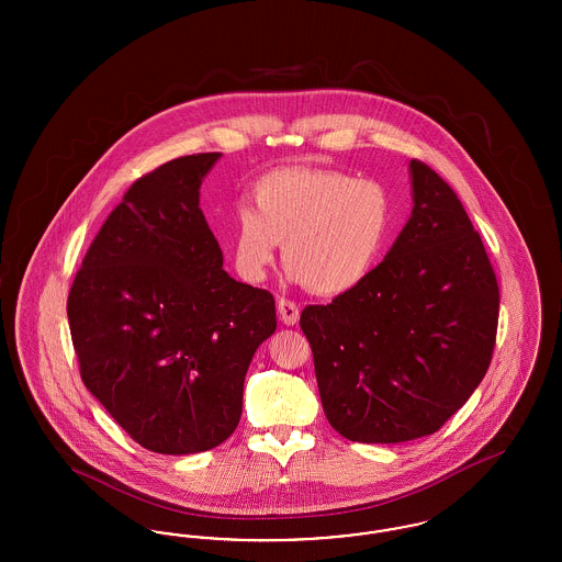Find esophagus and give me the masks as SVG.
<instances>
[{
  "mask_svg": "<svg viewBox=\"0 0 562 562\" xmlns=\"http://www.w3.org/2000/svg\"><path fill=\"white\" fill-rule=\"evenodd\" d=\"M278 316L286 326L296 324L299 322V307H296V303L289 301V299H280L278 301Z\"/></svg>",
  "mask_w": 562,
  "mask_h": 562,
  "instance_id": "34e87169",
  "label": "esophagus"
}]
</instances>
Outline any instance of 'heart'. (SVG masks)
<instances>
[{"label": "heart", "mask_w": 562, "mask_h": 562, "mask_svg": "<svg viewBox=\"0 0 562 562\" xmlns=\"http://www.w3.org/2000/svg\"><path fill=\"white\" fill-rule=\"evenodd\" d=\"M234 213L232 255L246 282H261L278 246L294 282L337 296L373 271L392 229V195L381 183L330 168H280Z\"/></svg>", "instance_id": "1"}]
</instances>
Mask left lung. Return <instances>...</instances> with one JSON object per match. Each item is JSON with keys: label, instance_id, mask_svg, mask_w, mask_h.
<instances>
[{"label": "left lung", "instance_id": "1", "mask_svg": "<svg viewBox=\"0 0 562 562\" xmlns=\"http://www.w3.org/2000/svg\"><path fill=\"white\" fill-rule=\"evenodd\" d=\"M408 170L413 211L385 259L299 321L326 419L353 442L438 431L474 394L495 346L499 289L481 236L429 166Z\"/></svg>", "mask_w": 562, "mask_h": 562}]
</instances>
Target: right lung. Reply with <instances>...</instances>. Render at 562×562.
Wrapping results in <instances>:
<instances>
[{
    "instance_id": "add662e5",
    "label": "right lung",
    "mask_w": 562,
    "mask_h": 562,
    "mask_svg": "<svg viewBox=\"0 0 562 562\" xmlns=\"http://www.w3.org/2000/svg\"><path fill=\"white\" fill-rule=\"evenodd\" d=\"M221 154L134 181L90 244L67 316L83 385L140 447L202 453L238 428L244 376L276 301L223 269L200 209Z\"/></svg>"
}]
</instances>
